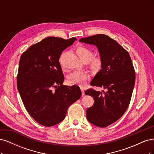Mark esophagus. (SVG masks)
I'll return each mask as SVG.
<instances>
[{
    "instance_id": "1",
    "label": "esophagus",
    "mask_w": 154,
    "mask_h": 154,
    "mask_svg": "<svg viewBox=\"0 0 154 154\" xmlns=\"http://www.w3.org/2000/svg\"><path fill=\"white\" fill-rule=\"evenodd\" d=\"M81 91H82V95L84 96L85 95V91H84V89H83L82 87H81Z\"/></svg>"
}]
</instances>
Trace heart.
<instances>
[{
    "label": "heart",
    "mask_w": 154,
    "mask_h": 154,
    "mask_svg": "<svg viewBox=\"0 0 154 154\" xmlns=\"http://www.w3.org/2000/svg\"><path fill=\"white\" fill-rule=\"evenodd\" d=\"M76 53L82 60H90V67L93 71H99L102 66V60L99 57L92 58L94 53L93 51L85 46H79L76 48ZM89 79L88 74L83 72L75 71L69 74L67 77L68 83L71 85H77L82 86Z\"/></svg>",
    "instance_id": "heart-1"
}]
</instances>
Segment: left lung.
Wrapping results in <instances>:
<instances>
[{
    "label": "left lung",
    "instance_id": "8db88e82",
    "mask_svg": "<svg viewBox=\"0 0 154 154\" xmlns=\"http://www.w3.org/2000/svg\"><path fill=\"white\" fill-rule=\"evenodd\" d=\"M80 42L96 45L102 60L101 69L91 82L103 87V92L89 88L85 94L94 100L87 110V118L98 127L118 121L128 109L135 84L134 68L128 51L109 36L99 34L82 38Z\"/></svg>",
    "mask_w": 154,
    "mask_h": 154
}]
</instances>
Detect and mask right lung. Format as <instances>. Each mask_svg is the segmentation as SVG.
<instances>
[{"instance_id": "right-lung-1", "label": "right lung", "mask_w": 154, "mask_h": 154, "mask_svg": "<svg viewBox=\"0 0 154 154\" xmlns=\"http://www.w3.org/2000/svg\"><path fill=\"white\" fill-rule=\"evenodd\" d=\"M75 40V37L68 40L48 37L30 46L20 57L18 92L30 116L45 127L62 122L69 106L82 96L78 86L62 85L64 77L59 62L63 51Z\"/></svg>"}]
</instances>
